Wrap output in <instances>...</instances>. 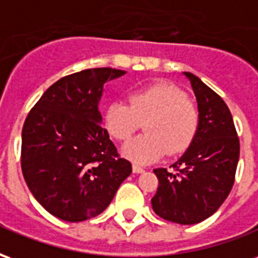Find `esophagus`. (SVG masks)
Returning <instances> with one entry per match:
<instances>
[{"mask_svg": "<svg viewBox=\"0 0 258 258\" xmlns=\"http://www.w3.org/2000/svg\"><path fill=\"white\" fill-rule=\"evenodd\" d=\"M133 171L137 174H140V173H144V171H145V168L141 167V166H138V164H134V166H133Z\"/></svg>", "mask_w": 258, "mask_h": 258, "instance_id": "esophagus-1", "label": "esophagus"}]
</instances>
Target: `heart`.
<instances>
[{
	"instance_id": "obj_1",
	"label": "heart",
	"mask_w": 258,
	"mask_h": 258,
	"mask_svg": "<svg viewBox=\"0 0 258 258\" xmlns=\"http://www.w3.org/2000/svg\"><path fill=\"white\" fill-rule=\"evenodd\" d=\"M144 121L145 134L123 146V155L137 163H152L166 153L177 155L192 144L199 128V110L184 91L157 81L128 94V103L110 102L103 110V125L114 140L125 141Z\"/></svg>"
}]
</instances>
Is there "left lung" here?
<instances>
[{"label":"left lung","mask_w":258,"mask_h":258,"mask_svg":"<svg viewBox=\"0 0 258 258\" xmlns=\"http://www.w3.org/2000/svg\"><path fill=\"white\" fill-rule=\"evenodd\" d=\"M198 101L199 128L189 148L167 168H155L159 188L152 198L157 216L192 225L213 216L235 182L239 138L222 98L195 74L185 72Z\"/></svg>","instance_id":"obj_1"}]
</instances>
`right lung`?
Here are the masks:
<instances>
[{"label": "right lung", "instance_id": "obj_1", "mask_svg": "<svg viewBox=\"0 0 258 258\" xmlns=\"http://www.w3.org/2000/svg\"><path fill=\"white\" fill-rule=\"evenodd\" d=\"M125 74L98 68L58 80L22 130V171L37 202L69 222L90 220L110 205L133 167L101 125L103 84Z\"/></svg>", "mask_w": 258, "mask_h": 258}]
</instances>
